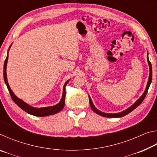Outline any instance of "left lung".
<instances>
[{"label": "left lung", "instance_id": "obj_1", "mask_svg": "<svg viewBox=\"0 0 157 157\" xmlns=\"http://www.w3.org/2000/svg\"><path fill=\"white\" fill-rule=\"evenodd\" d=\"M147 62L149 63V66H150V76H149V79H148V82H147V87H146V89L145 92L143 93V94L142 95V96L140 97L139 100H138L136 102L134 103V105H133L132 107H130L129 108L127 109L125 111H122L121 113H103L102 111H100L99 110H98L96 108L94 107V104H93L92 102V100L91 99V98L89 96V103H90V106H91V107L93 110H94V112H95L98 114H99L100 116H102L104 117H107V118H119V117H123L124 116H126L127 114L129 113L131 111H132L134 109H135L137 107H139V106L141 104L142 102L143 101V100L145 99V98L146 96V95L147 94V91H148V89H149V87H150V85L151 84V82H152V64H151V63L150 61H149L148 59V53H147Z\"/></svg>", "mask_w": 157, "mask_h": 157}]
</instances>
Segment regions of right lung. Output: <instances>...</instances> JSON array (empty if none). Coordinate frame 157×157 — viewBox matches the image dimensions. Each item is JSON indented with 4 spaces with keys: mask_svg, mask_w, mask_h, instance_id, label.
<instances>
[{
    "mask_svg": "<svg viewBox=\"0 0 157 157\" xmlns=\"http://www.w3.org/2000/svg\"><path fill=\"white\" fill-rule=\"evenodd\" d=\"M7 59H8V55H7V56L6 57V59H5V63H4V68H3L4 80H5V84H6V85H7V89H8L10 96H11L13 101H14L16 104L18 106V107H19L21 109H22L23 111H25V112L31 114V115H33L35 116H40V117L53 115V114L57 113L58 112H59L61 110H62V109L63 108V107H64V105H65V96H66V89L65 88H66V84H68L69 80L66 82L64 84V86H63L62 100H61L60 102L58 103L57 105H55V106H52V107H48L34 108L33 107H31V106L27 105L24 102H23V101L20 100L19 98H18L14 94H13V92L12 91L11 89H10V87L8 84V82H7V74H6V67H7Z\"/></svg>",
    "mask_w": 157,
    "mask_h": 157,
    "instance_id": "add662e5",
    "label": "right lung"
}]
</instances>
